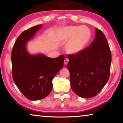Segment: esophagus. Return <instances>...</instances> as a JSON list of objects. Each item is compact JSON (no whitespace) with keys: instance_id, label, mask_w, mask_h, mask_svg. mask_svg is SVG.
I'll return each instance as SVG.
<instances>
[{"instance_id":"esophagus-1","label":"esophagus","mask_w":123,"mask_h":123,"mask_svg":"<svg viewBox=\"0 0 123 123\" xmlns=\"http://www.w3.org/2000/svg\"><path fill=\"white\" fill-rule=\"evenodd\" d=\"M68 61H69V60H68V58H66L65 59V60H64V64L66 65L68 63Z\"/></svg>"}]
</instances>
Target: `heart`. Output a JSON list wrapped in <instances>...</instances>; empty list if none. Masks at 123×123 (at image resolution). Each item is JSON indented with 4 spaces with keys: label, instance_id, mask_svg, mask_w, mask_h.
<instances>
[{
    "label": "heart",
    "instance_id": "1",
    "mask_svg": "<svg viewBox=\"0 0 123 123\" xmlns=\"http://www.w3.org/2000/svg\"><path fill=\"white\" fill-rule=\"evenodd\" d=\"M91 37V31L86 26H68L59 31L58 39L62 42L69 41L66 44V51L75 55L84 49Z\"/></svg>",
    "mask_w": 123,
    "mask_h": 123
}]
</instances>
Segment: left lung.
<instances>
[{
	"label": "left lung",
	"mask_w": 123,
	"mask_h": 123,
	"mask_svg": "<svg viewBox=\"0 0 123 123\" xmlns=\"http://www.w3.org/2000/svg\"><path fill=\"white\" fill-rule=\"evenodd\" d=\"M67 68L70 72L73 91L81 98L98 94L110 76L111 54L104 33L96 28V35L87 48L76 55H68Z\"/></svg>",
	"instance_id": "1"
}]
</instances>
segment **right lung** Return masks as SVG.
Segmentation results:
<instances>
[{"label":"right lung","instance_id":"right-lung-1","mask_svg":"<svg viewBox=\"0 0 123 123\" xmlns=\"http://www.w3.org/2000/svg\"><path fill=\"white\" fill-rule=\"evenodd\" d=\"M39 25L21 33L13 47L11 55L12 76L21 92L27 99L37 101L51 92L52 80L63 68L65 57L49 58L43 54L31 55L27 52V42L42 27Z\"/></svg>","mask_w":123,"mask_h":123}]
</instances>
